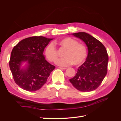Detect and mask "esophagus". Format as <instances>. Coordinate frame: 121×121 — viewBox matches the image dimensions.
Returning <instances> with one entry per match:
<instances>
[{"instance_id":"obj_1","label":"esophagus","mask_w":121,"mask_h":121,"mask_svg":"<svg viewBox=\"0 0 121 121\" xmlns=\"http://www.w3.org/2000/svg\"><path fill=\"white\" fill-rule=\"evenodd\" d=\"M58 68H60V69H67L66 68H63V67H58Z\"/></svg>"}]
</instances>
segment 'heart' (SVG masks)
Here are the masks:
<instances>
[{
  "mask_svg": "<svg viewBox=\"0 0 121 121\" xmlns=\"http://www.w3.org/2000/svg\"><path fill=\"white\" fill-rule=\"evenodd\" d=\"M56 44L61 48L65 49L64 53V58L56 61V64L60 66H67L73 64L74 65H81L87 56V50L85 46L77 42L76 40L65 37L58 41ZM45 56L51 62H53L58 57L57 50L53 44L49 43L45 49Z\"/></svg>",
  "mask_w": 121,
  "mask_h": 121,
  "instance_id": "heart-1",
  "label": "heart"
}]
</instances>
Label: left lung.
<instances>
[{"label":"left lung","mask_w":121,"mask_h":121,"mask_svg":"<svg viewBox=\"0 0 121 121\" xmlns=\"http://www.w3.org/2000/svg\"><path fill=\"white\" fill-rule=\"evenodd\" d=\"M72 35L85 43L88 53L86 60L78 68L77 74L69 82L80 91H92L100 85L107 75L108 61L107 49L99 40L87 33Z\"/></svg>","instance_id":"1"}]
</instances>
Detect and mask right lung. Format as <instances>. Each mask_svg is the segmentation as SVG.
<instances>
[{
  "label": "right lung",
  "mask_w": 121,
  "mask_h": 121,
  "mask_svg": "<svg viewBox=\"0 0 121 121\" xmlns=\"http://www.w3.org/2000/svg\"><path fill=\"white\" fill-rule=\"evenodd\" d=\"M53 38L34 36L25 38L13 47L9 68L16 83L28 91L38 90L43 86L54 68L43 54Z\"/></svg>",
  "instance_id": "add662e5"
}]
</instances>
